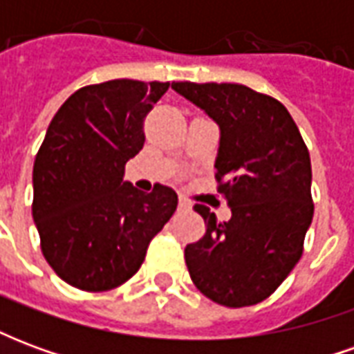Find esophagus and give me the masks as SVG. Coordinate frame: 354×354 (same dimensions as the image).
<instances>
[{
  "label": "esophagus",
  "instance_id": "1",
  "mask_svg": "<svg viewBox=\"0 0 354 354\" xmlns=\"http://www.w3.org/2000/svg\"><path fill=\"white\" fill-rule=\"evenodd\" d=\"M178 207L182 208V210H189V208H192V201L185 199L184 195H180V199H178Z\"/></svg>",
  "mask_w": 354,
  "mask_h": 354
}]
</instances>
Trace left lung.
<instances>
[{
    "mask_svg": "<svg viewBox=\"0 0 354 354\" xmlns=\"http://www.w3.org/2000/svg\"><path fill=\"white\" fill-rule=\"evenodd\" d=\"M220 127L218 193L230 222L195 205L207 233L185 246L193 284L216 304L246 307L281 286L304 254L313 220L311 159L288 109L237 83H172Z\"/></svg>",
    "mask_w": 354,
    "mask_h": 354,
    "instance_id": "1",
    "label": "left lung"
}]
</instances>
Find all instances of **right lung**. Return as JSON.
<instances>
[{"label": "right lung", "instance_id": "right-lung-1", "mask_svg": "<svg viewBox=\"0 0 354 354\" xmlns=\"http://www.w3.org/2000/svg\"><path fill=\"white\" fill-rule=\"evenodd\" d=\"M170 83L113 80L83 87L53 117L34 162L32 216L55 273L85 292L131 279L178 207L172 187L123 182L144 147V119Z\"/></svg>", "mask_w": 354, "mask_h": 354}]
</instances>
